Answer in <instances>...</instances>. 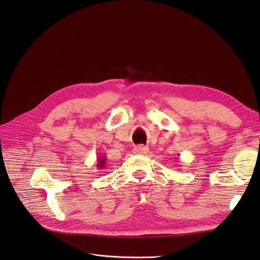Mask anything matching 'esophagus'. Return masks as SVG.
I'll list each match as a JSON object with an SVG mask.
<instances>
[{"label":"esophagus","mask_w":260,"mask_h":260,"mask_svg":"<svg viewBox=\"0 0 260 260\" xmlns=\"http://www.w3.org/2000/svg\"><path fill=\"white\" fill-rule=\"evenodd\" d=\"M133 151H135L136 154H142V155H144V154H146L148 152V147L143 146V145H139V146L135 147V149H133Z\"/></svg>","instance_id":"obj_1"}]
</instances>
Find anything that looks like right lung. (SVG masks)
Segmentation results:
<instances>
[{
	"mask_svg": "<svg viewBox=\"0 0 260 260\" xmlns=\"http://www.w3.org/2000/svg\"><path fill=\"white\" fill-rule=\"evenodd\" d=\"M96 166H98V169H103V168H105V166H106V157H105L104 155H102V156L99 157Z\"/></svg>",
	"mask_w": 260,
	"mask_h": 260,
	"instance_id": "add662e5",
	"label": "right lung"
}]
</instances>
